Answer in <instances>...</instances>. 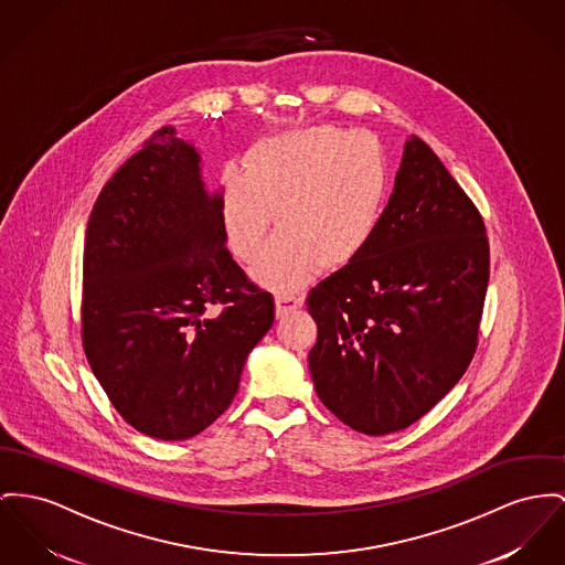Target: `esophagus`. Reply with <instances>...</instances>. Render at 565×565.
<instances>
[{"label": "esophagus", "mask_w": 565, "mask_h": 565, "mask_svg": "<svg viewBox=\"0 0 565 565\" xmlns=\"http://www.w3.org/2000/svg\"><path fill=\"white\" fill-rule=\"evenodd\" d=\"M274 303H276V317H282V315L300 308L301 298L300 296H294V294H278Z\"/></svg>", "instance_id": "obj_1"}]
</instances>
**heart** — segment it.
Here are the masks:
<instances>
[{"mask_svg":"<svg viewBox=\"0 0 565 565\" xmlns=\"http://www.w3.org/2000/svg\"><path fill=\"white\" fill-rule=\"evenodd\" d=\"M390 196V169L375 139L360 130L312 126L259 141L244 171L221 184L228 250L259 259L269 226H280L255 278L274 291L298 289L317 269L353 264L373 242Z\"/></svg>","mask_w":565,"mask_h":565,"instance_id":"heart-1","label":"heart"}]
</instances>
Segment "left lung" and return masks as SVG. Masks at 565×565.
I'll return each mask as SVG.
<instances>
[{
  "instance_id": "8db88e82",
  "label": "left lung",
  "mask_w": 565,
  "mask_h": 565,
  "mask_svg": "<svg viewBox=\"0 0 565 565\" xmlns=\"http://www.w3.org/2000/svg\"><path fill=\"white\" fill-rule=\"evenodd\" d=\"M489 274L480 212L412 137L371 246L306 298L321 403L375 437L428 414L476 353Z\"/></svg>"
}]
</instances>
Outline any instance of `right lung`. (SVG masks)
<instances>
[{
	"label": "right lung",
	"mask_w": 565,
	"mask_h": 565,
	"mask_svg": "<svg viewBox=\"0 0 565 565\" xmlns=\"http://www.w3.org/2000/svg\"><path fill=\"white\" fill-rule=\"evenodd\" d=\"M83 347L119 415L184 441L231 405L274 298L226 250L221 190L162 126L105 184L83 250Z\"/></svg>",
	"instance_id": "1"
}]
</instances>
